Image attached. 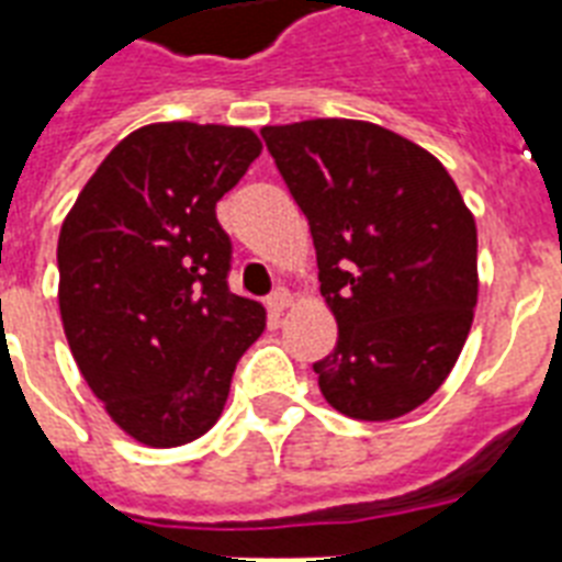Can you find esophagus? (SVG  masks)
I'll list each match as a JSON object with an SVG mask.
<instances>
[{"mask_svg":"<svg viewBox=\"0 0 562 562\" xmlns=\"http://www.w3.org/2000/svg\"><path fill=\"white\" fill-rule=\"evenodd\" d=\"M291 303H294V297H291V294L285 289H277L271 294V297H268V308H271L273 315H282V312H285V308H289Z\"/></svg>","mask_w":562,"mask_h":562,"instance_id":"34e87169","label":"esophagus"}]
</instances>
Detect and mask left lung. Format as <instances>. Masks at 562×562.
Returning a JSON list of instances; mask_svg holds the SVG:
<instances>
[{"mask_svg":"<svg viewBox=\"0 0 562 562\" xmlns=\"http://www.w3.org/2000/svg\"><path fill=\"white\" fill-rule=\"evenodd\" d=\"M262 139L312 229L338 321L315 364L326 402L396 419L452 373L479 303V233L435 154L359 119L265 125Z\"/></svg>","mask_w":562,"mask_h":562,"instance_id":"left-lung-1","label":"left lung"}]
</instances>
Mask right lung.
<instances>
[{
	"label": "right lung",
	"instance_id": "right-lung-1",
	"mask_svg": "<svg viewBox=\"0 0 562 562\" xmlns=\"http://www.w3.org/2000/svg\"><path fill=\"white\" fill-rule=\"evenodd\" d=\"M262 143L250 127L154 122L87 180L57 238V303L83 382L125 435L171 449L206 435L265 308L227 289L215 203Z\"/></svg>",
	"mask_w": 562,
	"mask_h": 562
}]
</instances>
